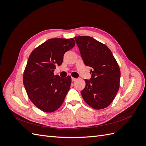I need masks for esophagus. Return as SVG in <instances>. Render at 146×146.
<instances>
[{
	"mask_svg": "<svg viewBox=\"0 0 146 146\" xmlns=\"http://www.w3.org/2000/svg\"><path fill=\"white\" fill-rule=\"evenodd\" d=\"M76 79H77V78H74V77H72V78H71V80H72V82L76 81Z\"/></svg>",
	"mask_w": 146,
	"mask_h": 146,
	"instance_id": "esophagus-1",
	"label": "esophagus"
}]
</instances>
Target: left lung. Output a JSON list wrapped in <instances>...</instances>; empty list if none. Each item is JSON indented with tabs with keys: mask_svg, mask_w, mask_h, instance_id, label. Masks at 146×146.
<instances>
[{
	"mask_svg": "<svg viewBox=\"0 0 146 146\" xmlns=\"http://www.w3.org/2000/svg\"><path fill=\"white\" fill-rule=\"evenodd\" d=\"M84 63L92 68L90 80L82 91L87 104L96 110L110 105L119 88L121 72L116 60L110 48L88 36L74 38Z\"/></svg>",
	"mask_w": 146,
	"mask_h": 146,
	"instance_id": "1",
	"label": "left lung"
}]
</instances>
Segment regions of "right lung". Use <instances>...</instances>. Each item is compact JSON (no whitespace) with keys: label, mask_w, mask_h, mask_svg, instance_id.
Instances as JSON below:
<instances>
[{"label":"right lung","mask_w":146,"mask_h":146,"mask_svg":"<svg viewBox=\"0 0 146 146\" xmlns=\"http://www.w3.org/2000/svg\"><path fill=\"white\" fill-rule=\"evenodd\" d=\"M74 39L52 38L32 51L24 70L23 83L30 100L42 111L54 112L60 107L68 92L71 77L54 75L56 66L65 53L75 46Z\"/></svg>","instance_id":"obj_1"}]
</instances>
